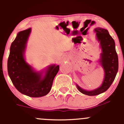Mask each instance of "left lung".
<instances>
[{"instance_id":"1","label":"left lung","mask_w":124,"mask_h":124,"mask_svg":"<svg viewBox=\"0 0 124 124\" xmlns=\"http://www.w3.org/2000/svg\"><path fill=\"white\" fill-rule=\"evenodd\" d=\"M94 31L101 46L100 62L104 69V79L101 86L92 91H86L77 85V87L81 93L90 96H96L107 90L114 80L118 70V58L114 40L106 29L97 27L95 28Z\"/></svg>"}]
</instances>
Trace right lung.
Instances as JSON below:
<instances>
[{
	"label": "right lung",
	"mask_w": 124,
	"mask_h": 124,
	"mask_svg": "<svg viewBox=\"0 0 124 124\" xmlns=\"http://www.w3.org/2000/svg\"><path fill=\"white\" fill-rule=\"evenodd\" d=\"M31 28L20 31L12 43L8 61V70L13 84L18 92L31 97H39L49 93L59 69V65H52L42 79L25 62L24 52Z\"/></svg>",
	"instance_id": "right-lung-1"
}]
</instances>
